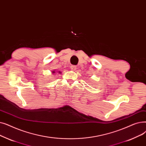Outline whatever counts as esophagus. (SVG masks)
I'll use <instances>...</instances> for the list:
<instances>
[{
	"instance_id": "obj_1",
	"label": "esophagus",
	"mask_w": 146,
	"mask_h": 146,
	"mask_svg": "<svg viewBox=\"0 0 146 146\" xmlns=\"http://www.w3.org/2000/svg\"><path fill=\"white\" fill-rule=\"evenodd\" d=\"M71 69L72 71H75L76 69H77V66L75 65H72V66H71Z\"/></svg>"
}]
</instances>
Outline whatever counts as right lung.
<instances>
[{
    "label": "right lung",
    "instance_id": "1",
    "mask_svg": "<svg viewBox=\"0 0 146 146\" xmlns=\"http://www.w3.org/2000/svg\"><path fill=\"white\" fill-rule=\"evenodd\" d=\"M54 72H55L54 71H53V72H52V73H54Z\"/></svg>",
    "mask_w": 146,
    "mask_h": 146
}]
</instances>
